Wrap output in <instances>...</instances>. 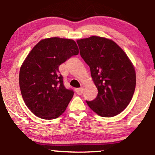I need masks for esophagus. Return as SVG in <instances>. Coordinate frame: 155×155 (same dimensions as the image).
Instances as JSON below:
<instances>
[{
	"instance_id": "1",
	"label": "esophagus",
	"mask_w": 155,
	"mask_h": 155,
	"mask_svg": "<svg viewBox=\"0 0 155 155\" xmlns=\"http://www.w3.org/2000/svg\"><path fill=\"white\" fill-rule=\"evenodd\" d=\"M75 91H76V94H77V95H81V94L83 93L84 89H83L82 87H81V88H77V89H76V90H75Z\"/></svg>"
}]
</instances>
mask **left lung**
<instances>
[{
    "mask_svg": "<svg viewBox=\"0 0 155 155\" xmlns=\"http://www.w3.org/2000/svg\"><path fill=\"white\" fill-rule=\"evenodd\" d=\"M76 42L98 91L95 99L87 101L89 107L104 117L119 114L128 106L136 88V71L132 63L110 39L94 35Z\"/></svg>",
    "mask_w": 155,
    "mask_h": 155,
    "instance_id": "left-lung-1",
    "label": "left lung"
}]
</instances>
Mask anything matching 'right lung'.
I'll list each match as a JSON object with an SVG mask.
<instances>
[{
	"label": "right lung",
	"mask_w": 155,
	"mask_h": 155,
	"mask_svg": "<svg viewBox=\"0 0 155 155\" xmlns=\"http://www.w3.org/2000/svg\"><path fill=\"white\" fill-rule=\"evenodd\" d=\"M78 54L74 40L53 37L40 41L27 56L19 71V87L35 116L53 120L65 111L74 91L64 86L59 66Z\"/></svg>",
	"instance_id": "add662e5"
}]
</instances>
